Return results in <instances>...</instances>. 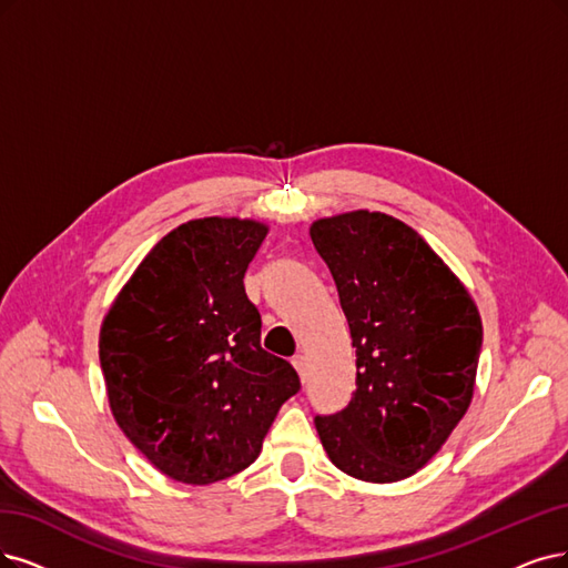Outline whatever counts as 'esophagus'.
Segmentation results:
<instances>
[{
  "label": "esophagus",
  "instance_id": "34e87169",
  "mask_svg": "<svg viewBox=\"0 0 568 568\" xmlns=\"http://www.w3.org/2000/svg\"><path fill=\"white\" fill-rule=\"evenodd\" d=\"M292 365H295V369L300 372V379L302 382H306V358H304V355L300 353V355H295V358H292Z\"/></svg>",
  "mask_w": 568,
  "mask_h": 568
}]
</instances>
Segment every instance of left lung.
I'll use <instances>...</instances> for the list:
<instances>
[{
  "instance_id": "left-lung-1",
  "label": "left lung",
  "mask_w": 568,
  "mask_h": 568,
  "mask_svg": "<svg viewBox=\"0 0 568 568\" xmlns=\"http://www.w3.org/2000/svg\"><path fill=\"white\" fill-rule=\"evenodd\" d=\"M355 348V393L316 428L351 477L397 481L424 468L464 418L481 351L468 290L412 226L384 213L313 222Z\"/></svg>"
}]
</instances>
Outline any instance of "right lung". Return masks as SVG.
<instances>
[{
	"mask_svg": "<svg viewBox=\"0 0 568 568\" xmlns=\"http://www.w3.org/2000/svg\"><path fill=\"white\" fill-rule=\"evenodd\" d=\"M266 226L203 217L163 236L100 329V367L125 437L168 477L213 485L245 470L302 384L262 348L245 271Z\"/></svg>",
	"mask_w": 568,
	"mask_h": 568,
	"instance_id": "right-lung-1",
	"label": "right lung"
}]
</instances>
